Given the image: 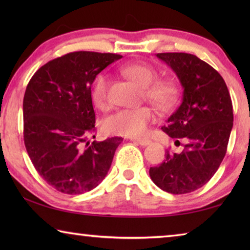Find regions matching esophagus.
Segmentation results:
<instances>
[{
	"label": "esophagus",
	"instance_id": "34e87169",
	"mask_svg": "<svg viewBox=\"0 0 250 250\" xmlns=\"http://www.w3.org/2000/svg\"><path fill=\"white\" fill-rule=\"evenodd\" d=\"M131 140L139 143V145L143 146H146L151 143V140H149V139H131Z\"/></svg>",
	"mask_w": 250,
	"mask_h": 250
}]
</instances>
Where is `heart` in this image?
<instances>
[{
	"instance_id": "1",
	"label": "heart",
	"mask_w": 250,
	"mask_h": 250,
	"mask_svg": "<svg viewBox=\"0 0 250 250\" xmlns=\"http://www.w3.org/2000/svg\"><path fill=\"white\" fill-rule=\"evenodd\" d=\"M121 73L142 87L145 98L159 110L168 111L174 108L179 101V84L167 78L155 81L158 74L150 65L139 62L128 64L121 67ZM108 76L99 75L91 88V99L97 108L104 110L108 107ZM152 121L153 112L147 107L121 109L104 120V130L110 134L138 138L147 132Z\"/></svg>"
}]
</instances>
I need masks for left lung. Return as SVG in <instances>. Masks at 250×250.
I'll use <instances>...</instances> for the list:
<instances>
[{"mask_svg": "<svg viewBox=\"0 0 250 250\" xmlns=\"http://www.w3.org/2000/svg\"><path fill=\"white\" fill-rule=\"evenodd\" d=\"M156 57L171 67L183 88V99L162 130L183 151L167 150L166 160L150 167V177L167 193L196 191L218 170L226 154L232 128V104L229 91L217 70L186 53H160Z\"/></svg>", "mask_w": 250, "mask_h": 250, "instance_id": "left-lung-1", "label": "left lung"}]
</instances>
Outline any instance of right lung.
<instances>
[{
  "label": "right lung",
  "instance_id": "right-lung-1",
  "mask_svg": "<svg viewBox=\"0 0 250 250\" xmlns=\"http://www.w3.org/2000/svg\"><path fill=\"white\" fill-rule=\"evenodd\" d=\"M121 57L69 53L42 66L29 80L23 100L25 147L39 174L59 192L83 194L98 186L124 140L88 141L96 122L91 84Z\"/></svg>",
  "mask_w": 250,
  "mask_h": 250
}]
</instances>
